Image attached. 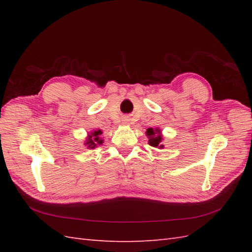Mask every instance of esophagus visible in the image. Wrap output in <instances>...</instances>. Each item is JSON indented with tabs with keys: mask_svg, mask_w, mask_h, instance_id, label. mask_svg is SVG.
Here are the masks:
<instances>
[{
	"mask_svg": "<svg viewBox=\"0 0 252 252\" xmlns=\"http://www.w3.org/2000/svg\"><path fill=\"white\" fill-rule=\"evenodd\" d=\"M122 123H125V125H126V123H127V120L126 119V120H123V122Z\"/></svg>",
	"mask_w": 252,
	"mask_h": 252,
	"instance_id": "34e87169",
	"label": "esophagus"
}]
</instances>
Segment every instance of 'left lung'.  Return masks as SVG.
Returning <instances> with one entry per match:
<instances>
[{"label": "left lung", "instance_id": "obj_1", "mask_svg": "<svg viewBox=\"0 0 252 252\" xmlns=\"http://www.w3.org/2000/svg\"><path fill=\"white\" fill-rule=\"evenodd\" d=\"M146 135L148 137V144L153 147H159L163 148V145H161L162 141V135H161V130L158 129H153V127H148L146 131Z\"/></svg>", "mask_w": 252, "mask_h": 252}]
</instances>
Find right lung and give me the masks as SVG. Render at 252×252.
Here are the masks:
<instances>
[{
	"mask_svg": "<svg viewBox=\"0 0 252 252\" xmlns=\"http://www.w3.org/2000/svg\"><path fill=\"white\" fill-rule=\"evenodd\" d=\"M101 130H95L93 132H91L90 134L88 135L87 141H85V145L88 146V148L93 149L96 146L100 145V144H103V140L100 138L101 135Z\"/></svg>",
	"mask_w": 252,
	"mask_h": 252,
	"instance_id": "add662e5",
	"label": "right lung"
}]
</instances>
